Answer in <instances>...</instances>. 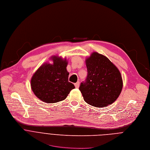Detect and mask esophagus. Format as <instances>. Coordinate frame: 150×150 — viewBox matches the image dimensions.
<instances>
[{"mask_svg":"<svg viewBox=\"0 0 150 150\" xmlns=\"http://www.w3.org/2000/svg\"><path fill=\"white\" fill-rule=\"evenodd\" d=\"M79 84H80L79 81H77V83H74V86H75V87H76V88H78V87H79Z\"/></svg>","mask_w":150,"mask_h":150,"instance_id":"1","label":"esophagus"}]
</instances>
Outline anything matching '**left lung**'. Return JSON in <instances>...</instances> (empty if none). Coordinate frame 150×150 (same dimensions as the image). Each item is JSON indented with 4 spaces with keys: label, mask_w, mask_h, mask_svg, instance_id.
Instances as JSON below:
<instances>
[{
    "label": "left lung",
    "mask_w": 150,
    "mask_h": 150,
    "mask_svg": "<svg viewBox=\"0 0 150 150\" xmlns=\"http://www.w3.org/2000/svg\"><path fill=\"white\" fill-rule=\"evenodd\" d=\"M86 63L87 76L79 87L84 101L98 108L113 103L123 86L119 70L107 57L98 52L87 58Z\"/></svg>",
    "instance_id": "1"
}]
</instances>
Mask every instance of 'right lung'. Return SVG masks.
<instances>
[{"instance_id":"add662e5","label":"right lung","mask_w":150,"mask_h":150,"mask_svg":"<svg viewBox=\"0 0 150 150\" xmlns=\"http://www.w3.org/2000/svg\"><path fill=\"white\" fill-rule=\"evenodd\" d=\"M53 64L41 66L32 77L33 92L40 100L48 103L64 100L75 87L69 81L66 59L53 57Z\"/></svg>"}]
</instances>
